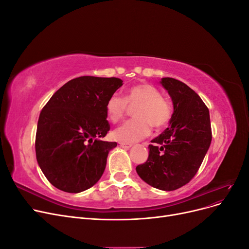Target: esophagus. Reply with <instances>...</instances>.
Instances as JSON below:
<instances>
[{"label": "esophagus", "instance_id": "34e87169", "mask_svg": "<svg viewBox=\"0 0 249 249\" xmlns=\"http://www.w3.org/2000/svg\"><path fill=\"white\" fill-rule=\"evenodd\" d=\"M118 145L122 146V147H124V148H130V147H132L131 143H125V142H119Z\"/></svg>", "mask_w": 249, "mask_h": 249}]
</instances>
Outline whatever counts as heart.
I'll list each match as a JSON object with an SVG mask.
<instances>
[{"instance_id":"1","label":"heart","mask_w":249,"mask_h":249,"mask_svg":"<svg viewBox=\"0 0 249 249\" xmlns=\"http://www.w3.org/2000/svg\"><path fill=\"white\" fill-rule=\"evenodd\" d=\"M137 106L134 111L136 119L127 120L113 132L117 141L132 143L146 137L150 125L159 130L166 126L172 115L170 103L162 97L159 89L150 84H137L127 88L124 97L112 94L106 103V114L111 123L122 119L127 109Z\"/></svg>"}]
</instances>
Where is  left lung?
Returning a JSON list of instances; mask_svg holds the SVG:
<instances>
[{
    "label": "left lung",
    "instance_id": "8db88e82",
    "mask_svg": "<svg viewBox=\"0 0 249 249\" xmlns=\"http://www.w3.org/2000/svg\"><path fill=\"white\" fill-rule=\"evenodd\" d=\"M160 83L173 104L169 127L152 140L147 161L136 171L152 187L172 191L196 175L212 141V130L209 109L194 90L173 78Z\"/></svg>",
    "mask_w": 249,
    "mask_h": 249
}]
</instances>
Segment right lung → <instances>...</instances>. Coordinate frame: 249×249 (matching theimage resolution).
<instances>
[{
  "mask_svg": "<svg viewBox=\"0 0 249 249\" xmlns=\"http://www.w3.org/2000/svg\"><path fill=\"white\" fill-rule=\"evenodd\" d=\"M123 86L118 78L83 76L53 94L40 112L35 139L36 159L49 182L69 193L97 183L116 142L103 141L110 124L106 103Z\"/></svg>",
  "mask_w": 249,
  "mask_h": 249,
  "instance_id": "1",
  "label": "right lung"
}]
</instances>
